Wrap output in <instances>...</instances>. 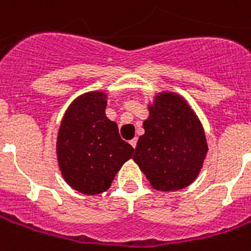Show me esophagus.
<instances>
[{
  "label": "esophagus",
  "mask_w": 251,
  "mask_h": 251,
  "mask_svg": "<svg viewBox=\"0 0 251 251\" xmlns=\"http://www.w3.org/2000/svg\"><path fill=\"white\" fill-rule=\"evenodd\" d=\"M130 145L135 149V146H137V138H133V140L130 141Z\"/></svg>",
  "instance_id": "esophagus-1"
}]
</instances>
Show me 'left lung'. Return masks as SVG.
<instances>
[{
    "label": "left lung",
    "mask_w": 251,
    "mask_h": 251,
    "mask_svg": "<svg viewBox=\"0 0 251 251\" xmlns=\"http://www.w3.org/2000/svg\"><path fill=\"white\" fill-rule=\"evenodd\" d=\"M149 110L133 159L157 190L189 186L207 153L201 122L186 101L172 93L157 96Z\"/></svg>",
    "instance_id": "1"
}]
</instances>
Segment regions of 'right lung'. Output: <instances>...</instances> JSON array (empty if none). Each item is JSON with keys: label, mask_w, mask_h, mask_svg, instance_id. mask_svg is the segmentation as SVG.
Wrapping results in <instances>:
<instances>
[{"label": "right lung", "mask_w": 251, "mask_h": 251, "mask_svg": "<svg viewBox=\"0 0 251 251\" xmlns=\"http://www.w3.org/2000/svg\"><path fill=\"white\" fill-rule=\"evenodd\" d=\"M106 94L86 93L70 105L57 140L59 170L65 181L83 194L110 187L134 149L122 140L118 126L105 114Z\"/></svg>", "instance_id": "obj_1"}]
</instances>
